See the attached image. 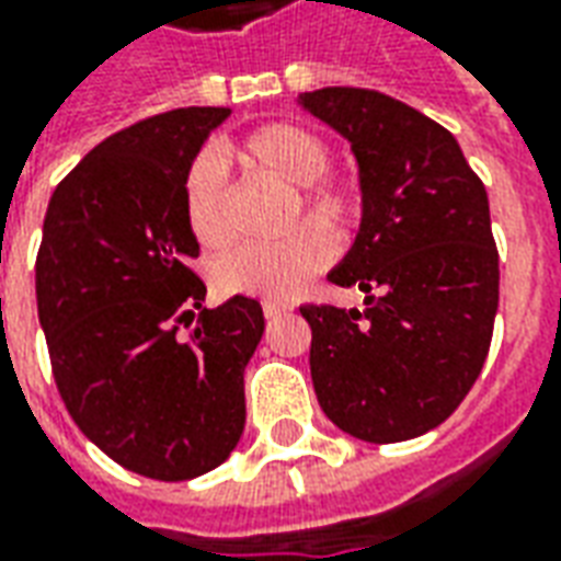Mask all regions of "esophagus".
I'll use <instances>...</instances> for the list:
<instances>
[{"label":"esophagus","mask_w":561,"mask_h":561,"mask_svg":"<svg viewBox=\"0 0 561 561\" xmlns=\"http://www.w3.org/2000/svg\"><path fill=\"white\" fill-rule=\"evenodd\" d=\"M285 312H288V306H282V304H264V318H270V321H273V318L285 316Z\"/></svg>","instance_id":"obj_1"}]
</instances>
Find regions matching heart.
Here are the masks:
<instances>
[{"label": "heart", "instance_id": "heart-1", "mask_svg": "<svg viewBox=\"0 0 561 561\" xmlns=\"http://www.w3.org/2000/svg\"><path fill=\"white\" fill-rule=\"evenodd\" d=\"M233 156L249 171L270 176L294 188L288 204V228L309 220L279 243H249L233 249L216 264V288L221 294L261 297L270 304H285L304 291L336 255L334 237L357 228L364 204L352 183L330 176L333 149L318 131L297 123H267L233 144ZM185 221L204 245L231 240V201L225 164L216 152H201L192 159L183 180ZM331 232L328 234L327 231Z\"/></svg>", "mask_w": 561, "mask_h": 561}]
</instances>
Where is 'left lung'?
Here are the masks:
<instances>
[{"label":"left lung","instance_id":"1","mask_svg":"<svg viewBox=\"0 0 561 561\" xmlns=\"http://www.w3.org/2000/svg\"><path fill=\"white\" fill-rule=\"evenodd\" d=\"M300 104L360 164L364 221L328 279L364 309L300 306L321 409L373 445L405 442L457 412L481 376L499 309L490 201L457 138L409 104L360 87L304 92Z\"/></svg>","mask_w":561,"mask_h":561}]
</instances>
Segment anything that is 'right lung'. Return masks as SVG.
<instances>
[{"label":"right lung","mask_w":561,"mask_h":561,"mask_svg":"<svg viewBox=\"0 0 561 561\" xmlns=\"http://www.w3.org/2000/svg\"><path fill=\"white\" fill-rule=\"evenodd\" d=\"M228 107H180L116 131L56 185L35 257L38 321L80 433L123 469L188 481L245 426L243 369L264 312L207 309L183 180Z\"/></svg>","instance_id":"1"}]
</instances>
